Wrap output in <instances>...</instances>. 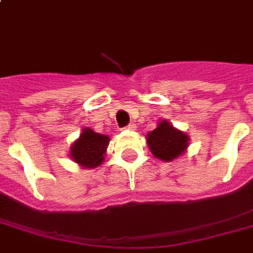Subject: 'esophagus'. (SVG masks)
Listing matches in <instances>:
<instances>
[{"label":"esophagus","mask_w":253,"mask_h":253,"mask_svg":"<svg viewBox=\"0 0 253 253\" xmlns=\"http://www.w3.org/2000/svg\"><path fill=\"white\" fill-rule=\"evenodd\" d=\"M125 128H126V130H135V128H136V126H135L134 123H130V125H127Z\"/></svg>","instance_id":"esophagus-1"}]
</instances>
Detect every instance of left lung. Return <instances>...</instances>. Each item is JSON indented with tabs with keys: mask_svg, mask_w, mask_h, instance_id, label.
I'll list each match as a JSON object with an SVG mask.
<instances>
[{
	"mask_svg": "<svg viewBox=\"0 0 253 253\" xmlns=\"http://www.w3.org/2000/svg\"><path fill=\"white\" fill-rule=\"evenodd\" d=\"M188 135L176 130L167 121H162L154 131L147 135L151 152L164 162H170L184 154L188 147Z\"/></svg>",
	"mask_w": 253,
	"mask_h": 253,
	"instance_id": "left-lung-1",
	"label": "left lung"
}]
</instances>
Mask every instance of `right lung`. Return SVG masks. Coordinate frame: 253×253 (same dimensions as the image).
<instances>
[{
  "instance_id": "right-lung-1",
  "label": "right lung",
  "mask_w": 253,
  "mask_h": 253,
  "mask_svg": "<svg viewBox=\"0 0 253 253\" xmlns=\"http://www.w3.org/2000/svg\"><path fill=\"white\" fill-rule=\"evenodd\" d=\"M109 144V136L84 128L80 139L71 147V156L85 168H95L103 162V155Z\"/></svg>"
}]
</instances>
